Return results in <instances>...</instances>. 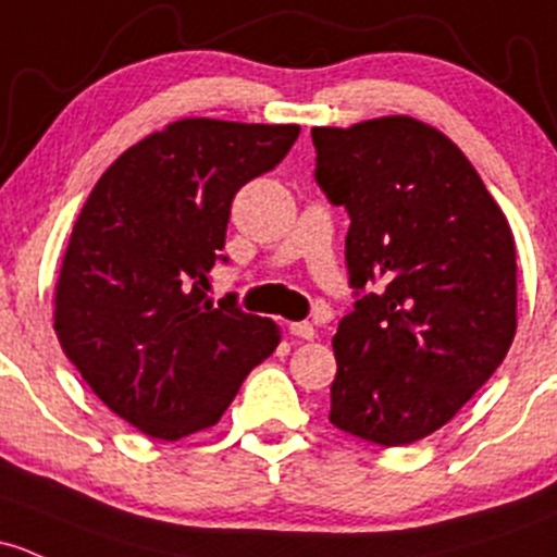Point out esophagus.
<instances>
[{"label": "esophagus", "instance_id": "1", "mask_svg": "<svg viewBox=\"0 0 557 557\" xmlns=\"http://www.w3.org/2000/svg\"><path fill=\"white\" fill-rule=\"evenodd\" d=\"M290 333H294L296 338H307V342H314V338H318V331H314V325L307 323V320H304V323H290Z\"/></svg>", "mask_w": 557, "mask_h": 557}]
</instances>
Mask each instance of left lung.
Instances as JSON below:
<instances>
[{
	"mask_svg": "<svg viewBox=\"0 0 557 557\" xmlns=\"http://www.w3.org/2000/svg\"><path fill=\"white\" fill-rule=\"evenodd\" d=\"M314 181L349 215L355 307L333 336L331 424L408 446L448 424L515 338V239L459 146L413 116L312 127Z\"/></svg>",
	"mask_w": 557,
	"mask_h": 557,
	"instance_id": "left-lung-1",
	"label": "left lung"
}]
</instances>
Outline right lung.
I'll return each mask as SVG.
<instances>
[{"instance_id": "right-lung-1", "label": "right lung", "mask_w": 557, "mask_h": 557, "mask_svg": "<svg viewBox=\"0 0 557 557\" xmlns=\"http://www.w3.org/2000/svg\"><path fill=\"white\" fill-rule=\"evenodd\" d=\"M298 125L178 120L125 151L82 208L55 285V333L103 403L157 441L224 417L280 327L208 298L230 261L232 200L274 171Z\"/></svg>"}]
</instances>
